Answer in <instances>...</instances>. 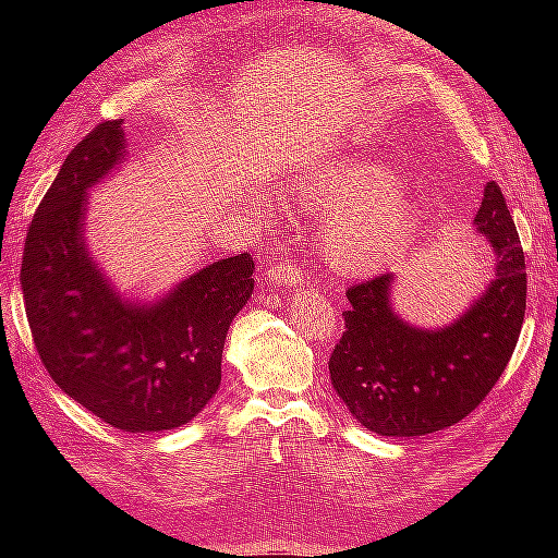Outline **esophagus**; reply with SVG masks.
<instances>
[{
  "instance_id": "esophagus-1",
  "label": "esophagus",
  "mask_w": 558,
  "mask_h": 558,
  "mask_svg": "<svg viewBox=\"0 0 558 558\" xmlns=\"http://www.w3.org/2000/svg\"><path fill=\"white\" fill-rule=\"evenodd\" d=\"M269 281L283 286H298L302 281V269L295 263L275 260L269 263Z\"/></svg>"
}]
</instances>
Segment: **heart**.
I'll return each instance as SVG.
<instances>
[{"instance_id":"b5f03b06","label":"heart","mask_w":558,"mask_h":558,"mask_svg":"<svg viewBox=\"0 0 558 558\" xmlns=\"http://www.w3.org/2000/svg\"><path fill=\"white\" fill-rule=\"evenodd\" d=\"M310 197L342 199L324 230V253L332 272L361 279L379 272L408 251L421 226L416 202L398 191V177L375 160H349L328 174L307 179Z\"/></svg>"}]
</instances>
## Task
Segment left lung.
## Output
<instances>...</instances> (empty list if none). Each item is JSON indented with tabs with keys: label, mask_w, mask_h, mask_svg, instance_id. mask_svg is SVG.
Here are the masks:
<instances>
[{
	"label": "left lung",
	"mask_w": 558,
	"mask_h": 558,
	"mask_svg": "<svg viewBox=\"0 0 558 558\" xmlns=\"http://www.w3.org/2000/svg\"><path fill=\"white\" fill-rule=\"evenodd\" d=\"M488 244L494 279L449 326L418 328L393 307L396 275L347 291L342 340L328 361L335 393L367 430L416 437L459 424L496 386L526 312V263L496 181L472 221Z\"/></svg>",
	"instance_id": "1"
}]
</instances>
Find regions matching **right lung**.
<instances>
[{
  "label": "right lung",
  "mask_w": 558,
  "mask_h": 558,
  "mask_svg": "<svg viewBox=\"0 0 558 558\" xmlns=\"http://www.w3.org/2000/svg\"><path fill=\"white\" fill-rule=\"evenodd\" d=\"M128 158L123 118L78 142L27 232L21 286L48 375L109 426H185L218 391L228 328L253 293L251 253L221 258L158 300L121 295L86 242L88 191Z\"/></svg>",
  "instance_id": "add662e5"
}]
</instances>
